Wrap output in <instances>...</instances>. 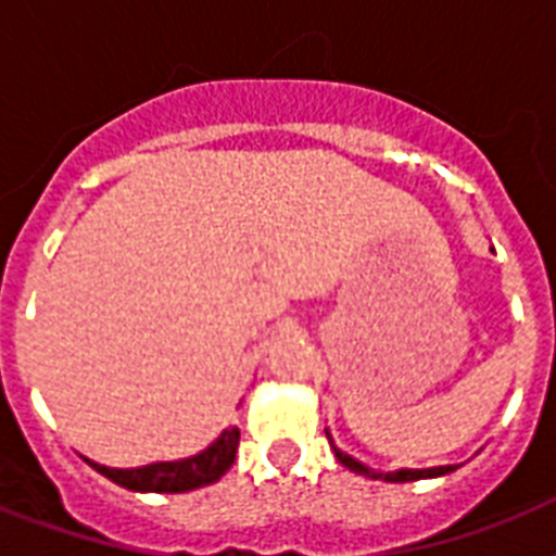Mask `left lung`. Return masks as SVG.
<instances>
[{"label": "left lung", "mask_w": 556, "mask_h": 556, "mask_svg": "<svg viewBox=\"0 0 556 556\" xmlns=\"http://www.w3.org/2000/svg\"><path fill=\"white\" fill-rule=\"evenodd\" d=\"M326 435H329V444H331V453H334V458H338L340 465L349 467L352 473H361V476H369V479H380V482H418V479H439V476H447L456 470V465H444V467H401V470H371L369 465H364V462H357L355 456H349V453H343V450L331 441V432L326 430Z\"/></svg>", "instance_id": "left-lung-1"}]
</instances>
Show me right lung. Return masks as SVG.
Returning a JSON list of instances; mask_svg holds the SVG:
<instances>
[{
  "label": "right lung",
  "instance_id": "obj_1",
  "mask_svg": "<svg viewBox=\"0 0 556 556\" xmlns=\"http://www.w3.org/2000/svg\"><path fill=\"white\" fill-rule=\"evenodd\" d=\"M236 450H239V430L227 427L210 441L207 447L199 450L195 456L176 458V462H152L141 467H106L86 458L98 473L112 479L115 484L126 491L138 493H187L204 484L218 482L222 476L230 470L236 462Z\"/></svg>",
  "mask_w": 556,
  "mask_h": 556
}]
</instances>
